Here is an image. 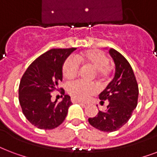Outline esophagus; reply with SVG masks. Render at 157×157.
<instances>
[{
  "mask_svg": "<svg viewBox=\"0 0 157 157\" xmlns=\"http://www.w3.org/2000/svg\"><path fill=\"white\" fill-rule=\"evenodd\" d=\"M71 102H72V103H77V104H80V105H86L85 103L80 101H77V100H75V99H71Z\"/></svg>",
  "mask_w": 157,
  "mask_h": 157,
  "instance_id": "esophagus-1",
  "label": "esophagus"
}]
</instances>
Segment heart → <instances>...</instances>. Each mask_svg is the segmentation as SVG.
Wrapping results in <instances>:
<instances>
[{
    "instance_id": "obj_1",
    "label": "heart",
    "mask_w": 157,
    "mask_h": 157,
    "mask_svg": "<svg viewBox=\"0 0 157 157\" xmlns=\"http://www.w3.org/2000/svg\"><path fill=\"white\" fill-rule=\"evenodd\" d=\"M80 65L87 66L93 68L96 75L100 81H105L107 78L111 67L109 66V60L105 53L98 50H90L80 53L77 56H69L64 61L62 66V73L68 80H72L79 74ZM67 92L73 99L77 101H87L90 96L96 94L95 86L85 83L81 81L70 82L67 85Z\"/></svg>"
}]
</instances>
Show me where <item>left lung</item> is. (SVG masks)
Wrapping results in <instances>:
<instances>
[{"mask_svg": "<svg viewBox=\"0 0 157 157\" xmlns=\"http://www.w3.org/2000/svg\"><path fill=\"white\" fill-rule=\"evenodd\" d=\"M114 60L116 73L107 87L100 94L101 102L108 101L107 110L99 111L95 117L88 121L95 128L101 132L117 131L129 121L138 101V84L131 65L120 52L109 50Z\"/></svg>", "mask_w": 157, "mask_h": 157, "instance_id": "obj_1", "label": "left lung"}]
</instances>
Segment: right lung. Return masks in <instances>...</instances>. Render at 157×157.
I'll return each instance as SVG.
<instances>
[{
  "instance_id": "add662e5",
  "label": "right lung",
  "mask_w": 157,
  "mask_h": 157,
  "mask_svg": "<svg viewBox=\"0 0 157 157\" xmlns=\"http://www.w3.org/2000/svg\"><path fill=\"white\" fill-rule=\"evenodd\" d=\"M76 48L52 49L36 58L23 74L19 86V102L25 118L42 130L57 127L66 119L72 103L61 88L62 101H52L51 93L62 81V66Z\"/></svg>"
}]
</instances>
